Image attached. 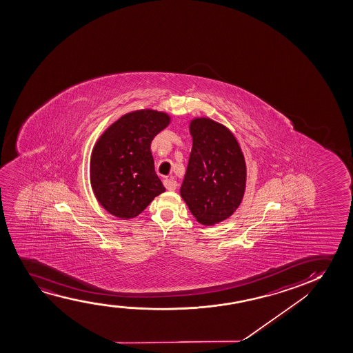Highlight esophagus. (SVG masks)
<instances>
[{"label": "esophagus", "mask_w": 353, "mask_h": 353, "mask_svg": "<svg viewBox=\"0 0 353 353\" xmlns=\"http://www.w3.org/2000/svg\"><path fill=\"white\" fill-rule=\"evenodd\" d=\"M163 183H164V187L168 189V190H174V189L177 188V183H176V181H174V179H164V181H163Z\"/></svg>", "instance_id": "34e87169"}]
</instances>
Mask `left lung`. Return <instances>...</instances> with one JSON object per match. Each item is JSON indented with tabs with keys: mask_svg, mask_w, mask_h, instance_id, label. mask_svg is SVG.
I'll return each instance as SVG.
<instances>
[{
	"mask_svg": "<svg viewBox=\"0 0 353 353\" xmlns=\"http://www.w3.org/2000/svg\"><path fill=\"white\" fill-rule=\"evenodd\" d=\"M189 132L193 147L179 193L200 224L214 225L241 205L246 161L236 137L221 123L196 117L189 123Z\"/></svg>",
	"mask_w": 353,
	"mask_h": 353,
	"instance_id": "8db88e82",
	"label": "left lung"
}]
</instances>
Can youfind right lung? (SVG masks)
I'll use <instances>...</instances> for the list:
<instances>
[{"label": "right lung", "instance_id": "1", "mask_svg": "<svg viewBox=\"0 0 353 353\" xmlns=\"http://www.w3.org/2000/svg\"><path fill=\"white\" fill-rule=\"evenodd\" d=\"M170 123L166 112L136 110L119 117L97 139L90 157V184L99 203L112 216L136 217L164 193L150 143Z\"/></svg>", "mask_w": 353, "mask_h": 353}]
</instances>
